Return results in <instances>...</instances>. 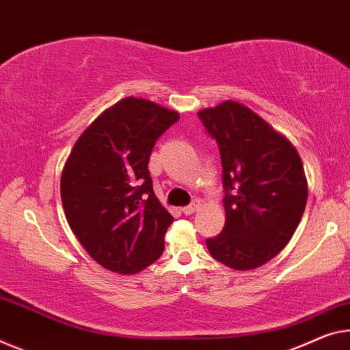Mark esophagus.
Listing matches in <instances>:
<instances>
[{"mask_svg":"<svg viewBox=\"0 0 350 350\" xmlns=\"http://www.w3.org/2000/svg\"><path fill=\"white\" fill-rule=\"evenodd\" d=\"M197 208H198V203L193 202L192 205H187V206H185V208H181V211H183V214H186V216H191L192 213L197 211Z\"/></svg>","mask_w":350,"mask_h":350,"instance_id":"obj_1","label":"esophagus"}]
</instances>
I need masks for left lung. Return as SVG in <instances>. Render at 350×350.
<instances>
[{
  "instance_id": "left-lung-1",
  "label": "left lung",
  "mask_w": 350,
  "mask_h": 350,
  "mask_svg": "<svg viewBox=\"0 0 350 350\" xmlns=\"http://www.w3.org/2000/svg\"><path fill=\"white\" fill-rule=\"evenodd\" d=\"M197 116L217 142L225 191L224 230L206 247L222 265L252 271L280 254L304 216L302 159L282 133L238 101Z\"/></svg>"
}]
</instances>
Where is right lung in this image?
<instances>
[{
    "label": "right lung",
    "instance_id": "obj_1",
    "mask_svg": "<svg viewBox=\"0 0 350 350\" xmlns=\"http://www.w3.org/2000/svg\"><path fill=\"white\" fill-rule=\"evenodd\" d=\"M176 111L126 96L85 128L61 176L70 228L85 252L111 272L130 275L164 250L174 217L154 196L148 159Z\"/></svg>",
    "mask_w": 350,
    "mask_h": 350
}]
</instances>
